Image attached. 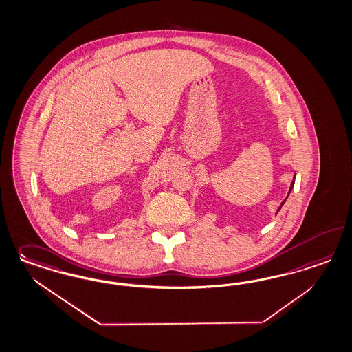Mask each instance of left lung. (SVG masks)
Returning <instances> with one entry per match:
<instances>
[{"instance_id": "8db88e82", "label": "left lung", "mask_w": 352, "mask_h": 352, "mask_svg": "<svg viewBox=\"0 0 352 352\" xmlns=\"http://www.w3.org/2000/svg\"><path fill=\"white\" fill-rule=\"evenodd\" d=\"M293 186H294V180H293V182H292V185H290V190H289V194H290V192H292V189H293ZM289 194H287V197H289ZM285 201H286V199H285ZM285 201H284V202H283V204H281V206H280V207H278V210H277V212H278V211H280V210H281V207H283V204H285Z\"/></svg>"}]
</instances>
